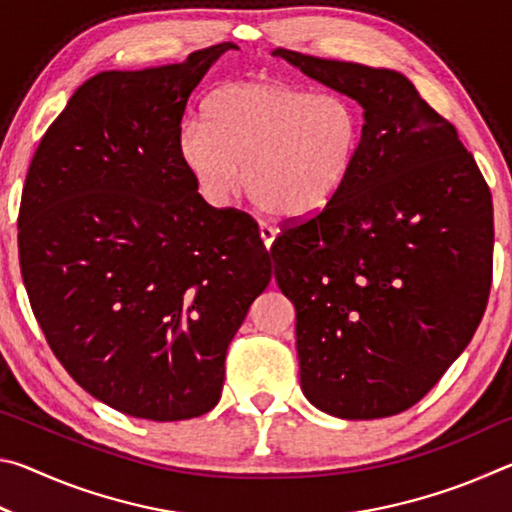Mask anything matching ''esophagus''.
<instances>
[{"label": "esophagus", "instance_id": "obj_1", "mask_svg": "<svg viewBox=\"0 0 512 512\" xmlns=\"http://www.w3.org/2000/svg\"><path fill=\"white\" fill-rule=\"evenodd\" d=\"M259 235H262L264 246L271 248L275 237H277V228H275V225H271V223H266V221H259Z\"/></svg>", "mask_w": 512, "mask_h": 512}]
</instances>
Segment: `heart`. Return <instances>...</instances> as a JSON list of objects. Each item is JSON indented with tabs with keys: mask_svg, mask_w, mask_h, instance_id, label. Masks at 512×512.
<instances>
[{
	"mask_svg": "<svg viewBox=\"0 0 512 512\" xmlns=\"http://www.w3.org/2000/svg\"><path fill=\"white\" fill-rule=\"evenodd\" d=\"M205 124L178 133V155L205 201L225 205L244 185L277 216H309L334 201L357 169L361 112L341 94L248 79L214 90Z\"/></svg>",
	"mask_w": 512,
	"mask_h": 512,
	"instance_id": "heart-1",
	"label": "heart"
}]
</instances>
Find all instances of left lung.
I'll list each match as a JSON object with an SVG mask.
<instances>
[{
	"label": "left lung",
	"instance_id": "obj_1",
	"mask_svg": "<svg viewBox=\"0 0 512 512\" xmlns=\"http://www.w3.org/2000/svg\"><path fill=\"white\" fill-rule=\"evenodd\" d=\"M273 54L363 110L348 185L271 248L277 287L296 307L300 388L334 418H388L438 384L481 323L490 189L456 128L404 74Z\"/></svg>",
	"mask_w": 512,
	"mask_h": 512
}]
</instances>
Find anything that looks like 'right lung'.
Returning a JSON list of instances; mask_svg holds the SVG:
<instances>
[{"instance_id":"add662e5","label":"right lung","mask_w":512,"mask_h":512,"mask_svg":"<svg viewBox=\"0 0 512 512\" xmlns=\"http://www.w3.org/2000/svg\"><path fill=\"white\" fill-rule=\"evenodd\" d=\"M235 42L183 63L101 72L42 137L22 189V280L49 348L133 418H198L271 282L257 223L214 210L178 155L189 94Z\"/></svg>"}]
</instances>
